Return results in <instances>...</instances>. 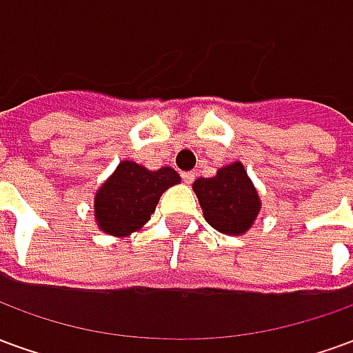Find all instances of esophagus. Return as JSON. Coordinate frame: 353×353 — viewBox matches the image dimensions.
Here are the masks:
<instances>
[{
  "label": "esophagus",
  "mask_w": 353,
  "mask_h": 353,
  "mask_svg": "<svg viewBox=\"0 0 353 353\" xmlns=\"http://www.w3.org/2000/svg\"><path fill=\"white\" fill-rule=\"evenodd\" d=\"M181 177H183V181L187 185H191L192 181H194V174H192V172H183V174H181Z\"/></svg>",
  "instance_id": "esophagus-1"
}]
</instances>
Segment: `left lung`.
Here are the masks:
<instances>
[{"label":"left lung","instance_id":"1","mask_svg":"<svg viewBox=\"0 0 353 353\" xmlns=\"http://www.w3.org/2000/svg\"><path fill=\"white\" fill-rule=\"evenodd\" d=\"M192 191L208 225L229 236L245 234L261 212L259 192L238 161L217 170L214 177H199Z\"/></svg>","mask_w":353,"mask_h":353}]
</instances>
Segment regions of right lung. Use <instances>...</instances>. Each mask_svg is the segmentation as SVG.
I'll use <instances>...</instances> for the list:
<instances>
[{
	"mask_svg": "<svg viewBox=\"0 0 353 353\" xmlns=\"http://www.w3.org/2000/svg\"><path fill=\"white\" fill-rule=\"evenodd\" d=\"M179 181V174L170 166L147 170L134 161L119 162L94 196L98 229L119 238L136 232L151 219L162 192Z\"/></svg>",
	"mask_w": 353,
	"mask_h": 353,
	"instance_id": "add662e5",
	"label": "right lung"
}]
</instances>
